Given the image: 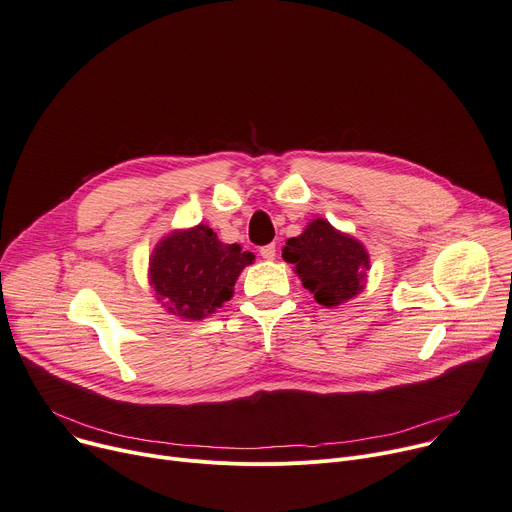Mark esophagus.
I'll list each match as a JSON object with an SVG mask.
<instances>
[{"instance_id":"obj_1","label":"esophagus","mask_w":512,"mask_h":512,"mask_svg":"<svg viewBox=\"0 0 512 512\" xmlns=\"http://www.w3.org/2000/svg\"><path fill=\"white\" fill-rule=\"evenodd\" d=\"M259 253H261L263 259L271 261V259H275V245H265V247L259 249Z\"/></svg>"}]
</instances>
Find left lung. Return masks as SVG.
I'll return each mask as SVG.
<instances>
[{"label":"left lung","mask_w":512,"mask_h":512,"mask_svg":"<svg viewBox=\"0 0 512 512\" xmlns=\"http://www.w3.org/2000/svg\"><path fill=\"white\" fill-rule=\"evenodd\" d=\"M284 259L294 263L306 290L322 306H337L361 292L369 257L361 243L316 218L300 237L288 239Z\"/></svg>","instance_id":"8db88e82"}]
</instances>
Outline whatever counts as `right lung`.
<instances>
[{
    "mask_svg": "<svg viewBox=\"0 0 512 512\" xmlns=\"http://www.w3.org/2000/svg\"><path fill=\"white\" fill-rule=\"evenodd\" d=\"M255 255L241 245H224L206 224L173 232L151 259V286L167 310L200 320L232 296V288Z\"/></svg>",
    "mask_w": 512,
    "mask_h": 512,
    "instance_id": "add662e5",
    "label": "right lung"
}]
</instances>
